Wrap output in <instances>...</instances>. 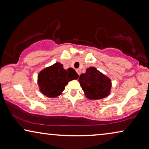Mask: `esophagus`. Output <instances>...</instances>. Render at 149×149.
<instances>
[{
	"label": "esophagus",
	"instance_id": "1",
	"mask_svg": "<svg viewBox=\"0 0 149 149\" xmlns=\"http://www.w3.org/2000/svg\"><path fill=\"white\" fill-rule=\"evenodd\" d=\"M76 71H77V72L78 73V74L80 75V73H81V71H80V70L79 69H77Z\"/></svg>",
	"mask_w": 149,
	"mask_h": 149
}]
</instances>
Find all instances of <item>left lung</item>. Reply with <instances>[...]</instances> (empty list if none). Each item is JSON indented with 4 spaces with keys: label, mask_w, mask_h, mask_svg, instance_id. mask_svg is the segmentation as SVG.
<instances>
[{
    "label": "left lung",
    "mask_w": 149,
    "mask_h": 149,
    "mask_svg": "<svg viewBox=\"0 0 149 149\" xmlns=\"http://www.w3.org/2000/svg\"><path fill=\"white\" fill-rule=\"evenodd\" d=\"M79 82L89 100H101L110 93L111 80L93 66L87 68L85 73L80 75Z\"/></svg>",
    "instance_id": "obj_1"
}]
</instances>
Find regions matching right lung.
Instances as JSON below:
<instances>
[{
  "mask_svg": "<svg viewBox=\"0 0 149 149\" xmlns=\"http://www.w3.org/2000/svg\"><path fill=\"white\" fill-rule=\"evenodd\" d=\"M78 78V74L73 68L65 70L61 63L56 62L39 73L38 84L43 95L54 98L61 95L68 82Z\"/></svg>",
  "mask_w": 149,
  "mask_h": 149,
  "instance_id": "1",
  "label": "right lung"
}]
</instances>
